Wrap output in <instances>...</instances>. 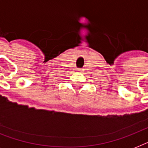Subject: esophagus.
Instances as JSON below:
<instances>
[{
	"label": "esophagus",
	"mask_w": 148,
	"mask_h": 148,
	"mask_svg": "<svg viewBox=\"0 0 148 148\" xmlns=\"http://www.w3.org/2000/svg\"><path fill=\"white\" fill-rule=\"evenodd\" d=\"M77 71H82V70L80 69V68H78V69H77Z\"/></svg>",
	"instance_id": "1"
}]
</instances>
